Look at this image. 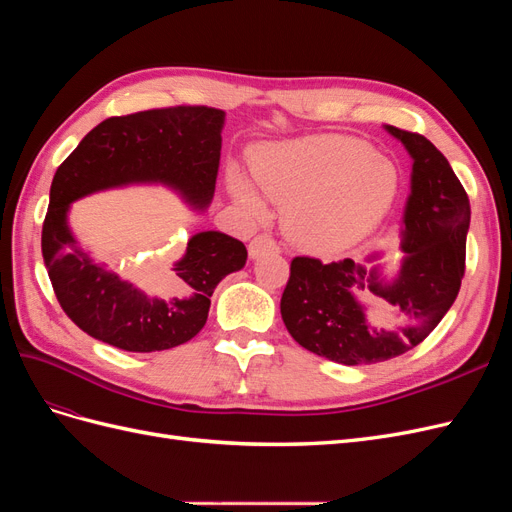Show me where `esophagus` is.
I'll list each match as a JSON object with an SVG mask.
<instances>
[{
	"instance_id": "esophagus-1",
	"label": "esophagus",
	"mask_w": 512,
	"mask_h": 512,
	"mask_svg": "<svg viewBox=\"0 0 512 512\" xmlns=\"http://www.w3.org/2000/svg\"><path fill=\"white\" fill-rule=\"evenodd\" d=\"M250 258H260L262 254H271V252H280V245L271 237V235H258L250 241Z\"/></svg>"
}]
</instances>
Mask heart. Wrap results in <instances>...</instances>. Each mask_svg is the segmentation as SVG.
Here are the masks:
<instances>
[{"mask_svg": "<svg viewBox=\"0 0 512 512\" xmlns=\"http://www.w3.org/2000/svg\"><path fill=\"white\" fill-rule=\"evenodd\" d=\"M252 177L273 203L286 207L284 228L305 250L342 252L369 237L391 211L399 190L395 164L359 138L320 134L254 151ZM256 185L237 168L228 188L252 215L265 213Z\"/></svg>", "mask_w": 512, "mask_h": 512, "instance_id": "heart-1", "label": "heart"}]
</instances>
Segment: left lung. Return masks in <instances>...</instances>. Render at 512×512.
<instances>
[{
    "label": "left lung",
    "instance_id": "obj_1",
    "mask_svg": "<svg viewBox=\"0 0 512 512\" xmlns=\"http://www.w3.org/2000/svg\"><path fill=\"white\" fill-rule=\"evenodd\" d=\"M384 130L412 158L399 271L384 277L380 267L367 271L352 258L297 256L280 303L294 342L342 365L389 361L421 344L455 303L466 271L470 200L461 181L425 136ZM359 296L380 302L385 314L369 321Z\"/></svg>",
    "mask_w": 512,
    "mask_h": 512
}]
</instances>
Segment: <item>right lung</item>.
<instances>
[{"label":"right lung","instance_id":"add662e5","mask_svg":"<svg viewBox=\"0 0 512 512\" xmlns=\"http://www.w3.org/2000/svg\"><path fill=\"white\" fill-rule=\"evenodd\" d=\"M224 117L220 108L170 106L104 119L57 168L42 256L61 309L87 335L128 352L181 346L205 327L215 286L243 269L245 245L205 230L188 241L173 271L141 290L96 265L68 226L74 200L132 183L168 185L205 209L218 179Z\"/></svg>","mask_w":512,"mask_h":512}]
</instances>
